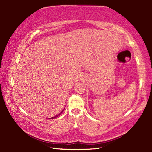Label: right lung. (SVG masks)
Wrapping results in <instances>:
<instances>
[{
    "mask_svg": "<svg viewBox=\"0 0 152 152\" xmlns=\"http://www.w3.org/2000/svg\"><path fill=\"white\" fill-rule=\"evenodd\" d=\"M62 110V111H61V112L59 113V114H58V115H56V116H54V117H53V118H51L50 119H55V118H57V117H58V116H59V115H61V113H62V112H63V110Z\"/></svg>",
    "mask_w": 152,
    "mask_h": 152,
    "instance_id": "obj_1",
    "label": "right lung"
}]
</instances>
